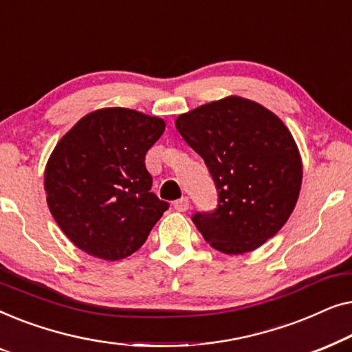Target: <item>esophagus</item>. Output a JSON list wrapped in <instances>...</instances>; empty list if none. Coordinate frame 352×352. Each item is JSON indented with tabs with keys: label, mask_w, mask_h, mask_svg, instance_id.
<instances>
[{
	"label": "esophagus",
	"mask_w": 352,
	"mask_h": 352,
	"mask_svg": "<svg viewBox=\"0 0 352 352\" xmlns=\"http://www.w3.org/2000/svg\"><path fill=\"white\" fill-rule=\"evenodd\" d=\"M175 210H176V211H181V213H184V211L189 210V199H186V197H182V199L176 200V201H175Z\"/></svg>",
	"instance_id": "esophagus-1"
}]
</instances>
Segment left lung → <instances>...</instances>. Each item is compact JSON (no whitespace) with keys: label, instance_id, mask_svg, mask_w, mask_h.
<instances>
[{"label":"left lung","instance_id":"8db88e82","mask_svg":"<svg viewBox=\"0 0 352 352\" xmlns=\"http://www.w3.org/2000/svg\"><path fill=\"white\" fill-rule=\"evenodd\" d=\"M175 124L218 189V208L192 216L206 242L243 254L274 237L295 210L302 181L300 148L285 123L252 99L228 96Z\"/></svg>","mask_w":352,"mask_h":352}]
</instances>
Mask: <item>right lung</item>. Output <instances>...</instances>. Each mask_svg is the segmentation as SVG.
Returning <instances> with one entry per match:
<instances>
[{"mask_svg": "<svg viewBox=\"0 0 352 352\" xmlns=\"http://www.w3.org/2000/svg\"><path fill=\"white\" fill-rule=\"evenodd\" d=\"M165 120L104 107L80 118L56 144L45 168L52 218L75 247L118 261L138 252L168 204L151 192L146 153Z\"/></svg>", "mask_w": 352, "mask_h": 352, "instance_id": "obj_1", "label": "right lung"}]
</instances>
